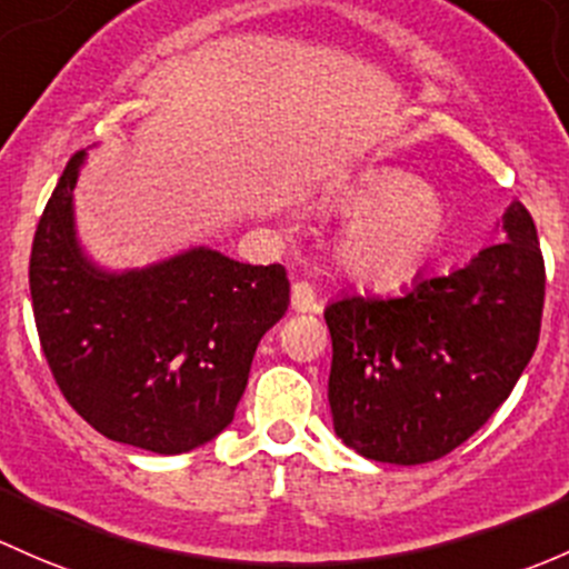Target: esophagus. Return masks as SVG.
<instances>
[{
	"instance_id": "1",
	"label": "esophagus",
	"mask_w": 569,
	"mask_h": 569,
	"mask_svg": "<svg viewBox=\"0 0 569 569\" xmlns=\"http://www.w3.org/2000/svg\"><path fill=\"white\" fill-rule=\"evenodd\" d=\"M291 308H295L297 313H316V310H321L316 289L308 280H297V283L291 286Z\"/></svg>"
}]
</instances>
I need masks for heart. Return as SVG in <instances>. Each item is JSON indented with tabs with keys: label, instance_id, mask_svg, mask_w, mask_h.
Returning a JSON list of instances; mask_svg holds the SVG:
<instances>
[{
	"label": "heart",
	"instance_id": "obj_1",
	"mask_svg": "<svg viewBox=\"0 0 569 569\" xmlns=\"http://www.w3.org/2000/svg\"><path fill=\"white\" fill-rule=\"evenodd\" d=\"M357 218L338 242L340 267L360 283L390 286L433 259L450 231V212L433 190L409 171L365 177L343 199Z\"/></svg>",
	"mask_w": 569,
	"mask_h": 569
}]
</instances>
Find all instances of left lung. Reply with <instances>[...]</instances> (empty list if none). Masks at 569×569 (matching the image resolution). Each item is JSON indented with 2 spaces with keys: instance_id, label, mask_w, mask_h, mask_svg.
Here are the masks:
<instances>
[{
  "instance_id": "left-lung-1",
  "label": "left lung",
  "mask_w": 569,
  "mask_h": 569,
  "mask_svg": "<svg viewBox=\"0 0 569 569\" xmlns=\"http://www.w3.org/2000/svg\"><path fill=\"white\" fill-rule=\"evenodd\" d=\"M505 242L398 297L327 305L330 409L346 447L381 463L445 458L507 400L540 340L546 264L521 201Z\"/></svg>"
}]
</instances>
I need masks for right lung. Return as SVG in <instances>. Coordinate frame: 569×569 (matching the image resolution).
I'll use <instances>...</instances> for the list:
<instances>
[{
    "label": "right lung",
    "mask_w": 569,
    "mask_h": 569,
    "mask_svg": "<svg viewBox=\"0 0 569 569\" xmlns=\"http://www.w3.org/2000/svg\"><path fill=\"white\" fill-rule=\"evenodd\" d=\"M87 152L64 166L29 259L40 346L68 403L106 439L179 456L231 420L256 346L289 308L280 264H239L190 248L106 272L81 250L73 190Z\"/></svg>",
    "instance_id": "obj_1"
}]
</instances>
